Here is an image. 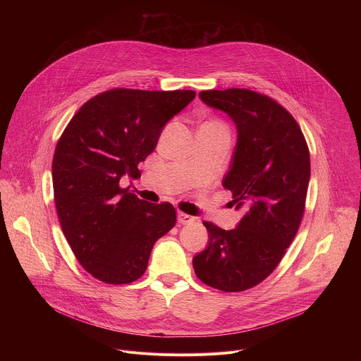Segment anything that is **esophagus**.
Segmentation results:
<instances>
[{
  "instance_id": "esophagus-1",
  "label": "esophagus",
  "mask_w": 361,
  "mask_h": 361,
  "mask_svg": "<svg viewBox=\"0 0 361 361\" xmlns=\"http://www.w3.org/2000/svg\"><path fill=\"white\" fill-rule=\"evenodd\" d=\"M177 219H178V223H181V224H191V223L195 221V219L192 216H188V214H185L183 212H178V217Z\"/></svg>"
}]
</instances>
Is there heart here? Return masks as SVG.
<instances>
[{"label":"heart","instance_id":"heart-1","mask_svg":"<svg viewBox=\"0 0 361 361\" xmlns=\"http://www.w3.org/2000/svg\"><path fill=\"white\" fill-rule=\"evenodd\" d=\"M205 126H212V127H217V128H221V130H226L227 131V127L223 121H219V120H212L209 123H205Z\"/></svg>","mask_w":361,"mask_h":361}]
</instances>
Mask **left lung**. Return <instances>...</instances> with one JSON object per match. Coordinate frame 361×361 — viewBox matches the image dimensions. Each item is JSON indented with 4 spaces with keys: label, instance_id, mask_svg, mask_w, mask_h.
Instances as JSON below:
<instances>
[{
    "label": "left lung",
    "instance_id": "8db88e82",
    "mask_svg": "<svg viewBox=\"0 0 361 361\" xmlns=\"http://www.w3.org/2000/svg\"><path fill=\"white\" fill-rule=\"evenodd\" d=\"M238 133L231 169L223 180L238 226L223 230L202 221L209 245L192 259L195 276L213 288L237 293L266 280L301 224L310 181V152L294 117L269 95L247 88L201 91Z\"/></svg>",
    "mask_w": 361,
    "mask_h": 361
}]
</instances>
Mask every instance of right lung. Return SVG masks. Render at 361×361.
<instances>
[{"mask_svg": "<svg viewBox=\"0 0 361 361\" xmlns=\"http://www.w3.org/2000/svg\"><path fill=\"white\" fill-rule=\"evenodd\" d=\"M192 90L114 88L75 113L53 159L56 209L78 263L94 279L128 284L140 279L152 245L176 226L170 202L140 200L121 180L157 145L166 123L194 99Z\"/></svg>", "mask_w": 361, "mask_h": 361, "instance_id": "obj_1", "label": "right lung"}]
</instances>
